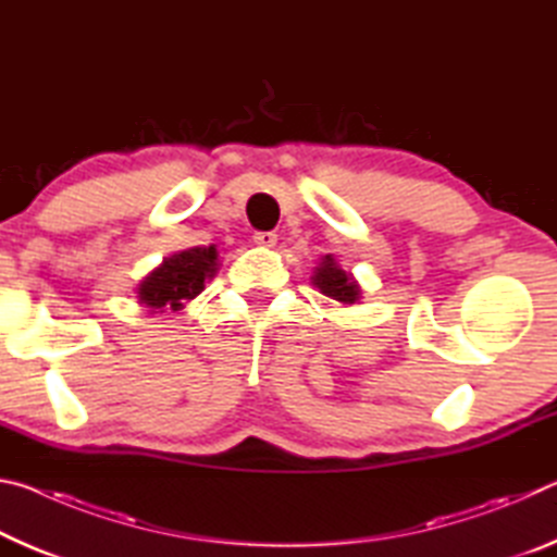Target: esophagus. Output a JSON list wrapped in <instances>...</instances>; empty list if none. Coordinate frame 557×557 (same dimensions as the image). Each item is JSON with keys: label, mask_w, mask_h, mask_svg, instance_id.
Instances as JSON below:
<instances>
[{"label": "esophagus", "mask_w": 557, "mask_h": 557, "mask_svg": "<svg viewBox=\"0 0 557 557\" xmlns=\"http://www.w3.org/2000/svg\"><path fill=\"white\" fill-rule=\"evenodd\" d=\"M252 243L260 245V248H275L277 235L272 231H258L256 235H252Z\"/></svg>", "instance_id": "esophagus-1"}]
</instances>
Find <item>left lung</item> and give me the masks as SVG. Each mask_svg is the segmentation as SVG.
Wrapping results in <instances>:
<instances>
[{
    "mask_svg": "<svg viewBox=\"0 0 557 557\" xmlns=\"http://www.w3.org/2000/svg\"><path fill=\"white\" fill-rule=\"evenodd\" d=\"M312 285L322 292V295L332 297L338 305H356L361 301L363 289L358 285L351 272L338 265L334 256H324L314 268Z\"/></svg>",
    "mask_w": 557,
    "mask_h": 557,
    "instance_id": "8db88e82",
    "label": "left lung"
}]
</instances>
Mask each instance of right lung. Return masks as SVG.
<instances>
[{
  "instance_id": "right-lung-1",
  "label": "right lung",
  "mask_w": 557,
  "mask_h": 557,
  "mask_svg": "<svg viewBox=\"0 0 557 557\" xmlns=\"http://www.w3.org/2000/svg\"><path fill=\"white\" fill-rule=\"evenodd\" d=\"M219 265L215 245H209V248L196 245V248L174 252L135 287L137 301L147 314L178 312L188 299L201 295L206 280L215 277Z\"/></svg>"
}]
</instances>
